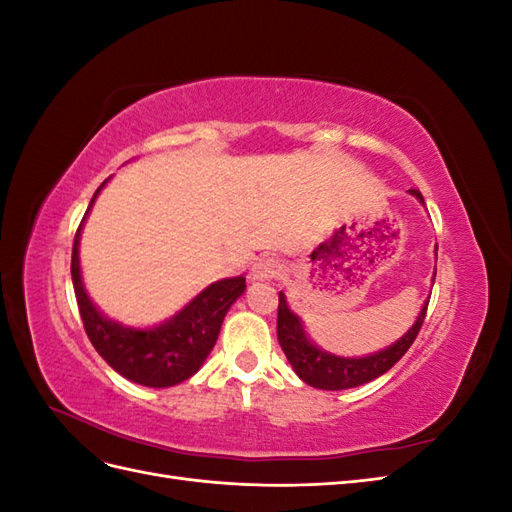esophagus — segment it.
<instances>
[{
    "instance_id": "esophagus-1",
    "label": "esophagus",
    "mask_w": 512,
    "mask_h": 512,
    "mask_svg": "<svg viewBox=\"0 0 512 512\" xmlns=\"http://www.w3.org/2000/svg\"><path fill=\"white\" fill-rule=\"evenodd\" d=\"M282 273V265L280 260L273 258V256H265V258H258L254 262V267L250 271L252 280H273V277H277Z\"/></svg>"
}]
</instances>
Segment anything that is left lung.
<instances>
[{
  "instance_id": "8db88e82",
  "label": "left lung",
  "mask_w": 512,
  "mask_h": 512,
  "mask_svg": "<svg viewBox=\"0 0 512 512\" xmlns=\"http://www.w3.org/2000/svg\"><path fill=\"white\" fill-rule=\"evenodd\" d=\"M410 194L421 200V203H425L423 194L418 190H410ZM427 305L429 301L421 309V314H418L414 327L404 337L397 339L393 346L384 348L376 354L361 356V359H346V356L324 352L309 342L299 316L290 312L284 292H280V305H277V339H280V346L286 354V359L290 361L294 374H297L305 384L316 386V389L322 391L352 389V386H361L386 374V371L408 352L418 331L423 327Z\"/></svg>"
}]
</instances>
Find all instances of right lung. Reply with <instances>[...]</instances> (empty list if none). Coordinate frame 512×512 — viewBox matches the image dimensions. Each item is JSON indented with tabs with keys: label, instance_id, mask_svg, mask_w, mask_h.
<instances>
[{
	"label": "right lung",
	"instance_id": "1",
	"mask_svg": "<svg viewBox=\"0 0 512 512\" xmlns=\"http://www.w3.org/2000/svg\"><path fill=\"white\" fill-rule=\"evenodd\" d=\"M106 181L96 190L94 198H91L87 213ZM83 222L74 235L70 271L76 303H79V312L89 342L94 344L98 354L117 374L136 384L153 386V389H166V386H175L192 378L213 350L230 305L243 294L245 277H230V280H220L207 286L179 314L160 324V327H123L119 322L104 318L85 292L79 262Z\"/></svg>",
	"mask_w": 512,
	"mask_h": 512
}]
</instances>
